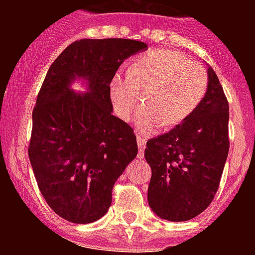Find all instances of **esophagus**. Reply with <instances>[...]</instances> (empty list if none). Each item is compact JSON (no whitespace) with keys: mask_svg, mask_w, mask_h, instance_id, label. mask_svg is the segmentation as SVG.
<instances>
[{"mask_svg":"<svg viewBox=\"0 0 255 255\" xmlns=\"http://www.w3.org/2000/svg\"><path fill=\"white\" fill-rule=\"evenodd\" d=\"M136 141H138V148H139L138 158H139V159H143V157H144V149H145V143H147V139L144 138L143 135L136 134Z\"/></svg>","mask_w":255,"mask_h":255,"instance_id":"1","label":"esophagus"}]
</instances>
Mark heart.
Here are the masks:
<instances>
[{"instance_id": "1", "label": "heart", "mask_w": 255, "mask_h": 255, "mask_svg": "<svg viewBox=\"0 0 255 255\" xmlns=\"http://www.w3.org/2000/svg\"><path fill=\"white\" fill-rule=\"evenodd\" d=\"M208 88L203 66L171 49H153L120 69L110 82V97L116 115L129 120L140 92L144 106L134 116L140 131L153 134L161 126L171 129L197 110Z\"/></svg>"}]
</instances>
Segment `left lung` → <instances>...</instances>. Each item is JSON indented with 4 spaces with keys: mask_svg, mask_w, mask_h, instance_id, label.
<instances>
[{
    "mask_svg": "<svg viewBox=\"0 0 255 255\" xmlns=\"http://www.w3.org/2000/svg\"><path fill=\"white\" fill-rule=\"evenodd\" d=\"M193 114L149 139L144 157L152 168L148 203L162 220L182 222L200 215L215 198L229 154V103L215 70Z\"/></svg>",
    "mask_w": 255,
    "mask_h": 255,
    "instance_id": "left-lung-1",
    "label": "left lung"
}]
</instances>
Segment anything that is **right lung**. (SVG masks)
<instances>
[{
	"label": "right lung",
	"mask_w": 255,
	"mask_h": 255,
	"mask_svg": "<svg viewBox=\"0 0 255 255\" xmlns=\"http://www.w3.org/2000/svg\"><path fill=\"white\" fill-rule=\"evenodd\" d=\"M148 46L132 39H80L48 69L33 110L29 159L47 204L73 224L107 213L112 188L136 157L134 131L114 116L110 82ZM82 80L85 92H75Z\"/></svg>",
	"instance_id": "add662e5"
}]
</instances>
